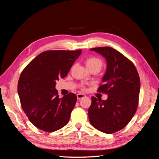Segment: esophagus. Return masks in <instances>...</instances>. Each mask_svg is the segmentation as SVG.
Listing matches in <instances>:
<instances>
[{"label":"esophagus","mask_w":159,"mask_h":159,"mask_svg":"<svg viewBox=\"0 0 159 159\" xmlns=\"http://www.w3.org/2000/svg\"><path fill=\"white\" fill-rule=\"evenodd\" d=\"M85 97H86V96L84 94H82V93L77 94V98H78V99H79V100L84 98H85Z\"/></svg>","instance_id":"1"}]
</instances>
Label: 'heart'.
<instances>
[{"mask_svg": "<svg viewBox=\"0 0 159 159\" xmlns=\"http://www.w3.org/2000/svg\"><path fill=\"white\" fill-rule=\"evenodd\" d=\"M86 66L89 70L98 69L100 70L103 66V61L97 57H89L85 61Z\"/></svg>", "mask_w": 159, "mask_h": 159, "instance_id": "1", "label": "heart"}]
</instances>
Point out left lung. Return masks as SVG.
Instances as JSON below:
<instances>
[{
  "instance_id": "8db88e82",
  "label": "left lung",
  "mask_w": 159,
  "mask_h": 159,
  "mask_svg": "<svg viewBox=\"0 0 159 159\" xmlns=\"http://www.w3.org/2000/svg\"><path fill=\"white\" fill-rule=\"evenodd\" d=\"M107 61L98 91L108 95L106 100L91 97L88 116L91 125L111 134L123 129L135 113L140 92V78L135 66L125 56L111 47L91 48Z\"/></svg>"
}]
</instances>
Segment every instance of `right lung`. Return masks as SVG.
Returning a JSON list of instances; mask_svg holds the SVG:
<instances>
[{
    "mask_svg": "<svg viewBox=\"0 0 159 159\" xmlns=\"http://www.w3.org/2000/svg\"><path fill=\"white\" fill-rule=\"evenodd\" d=\"M81 50H50L38 55L20 74L18 93L29 121L37 128L53 132L68 123L77 97L73 93L59 98L56 81L68 74Z\"/></svg>",
    "mask_w": 159,
    "mask_h": 159,
    "instance_id": "1",
    "label": "right lung"
}]
</instances>
